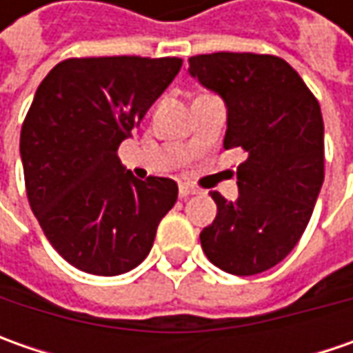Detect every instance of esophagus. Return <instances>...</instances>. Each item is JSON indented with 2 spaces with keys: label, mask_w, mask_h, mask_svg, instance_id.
Here are the masks:
<instances>
[{
  "label": "esophagus",
  "mask_w": 353,
  "mask_h": 353,
  "mask_svg": "<svg viewBox=\"0 0 353 353\" xmlns=\"http://www.w3.org/2000/svg\"><path fill=\"white\" fill-rule=\"evenodd\" d=\"M179 194H181V198H188V196H192V194H198V190L194 188V186H190V184H181Z\"/></svg>",
  "instance_id": "1"
}]
</instances>
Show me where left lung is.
I'll use <instances>...</instances> for the list:
<instances>
[{"mask_svg": "<svg viewBox=\"0 0 353 353\" xmlns=\"http://www.w3.org/2000/svg\"><path fill=\"white\" fill-rule=\"evenodd\" d=\"M188 72L222 96L224 147H241L239 196L210 192L218 214L202 230L206 257L248 277L281 263L305 234L324 181L320 103L291 64L273 54L212 52L188 59Z\"/></svg>", "mask_w": 353, "mask_h": 353, "instance_id": "obj_1", "label": "left lung"}]
</instances>
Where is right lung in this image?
Segmentation results:
<instances>
[{"label":"right lung","mask_w":353,"mask_h":353,"mask_svg":"<svg viewBox=\"0 0 353 353\" xmlns=\"http://www.w3.org/2000/svg\"><path fill=\"white\" fill-rule=\"evenodd\" d=\"M181 66L176 57L66 59L37 88L19 143L27 198L50 245L84 273L137 267L176 202L172 179H135L117 147Z\"/></svg>","instance_id":"add662e5"}]
</instances>
